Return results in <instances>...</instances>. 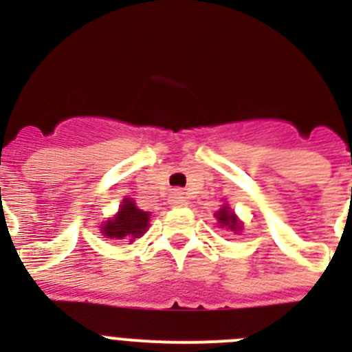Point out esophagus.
Here are the masks:
<instances>
[{"instance_id":"esophagus-1","label":"esophagus","mask_w":352,"mask_h":352,"mask_svg":"<svg viewBox=\"0 0 352 352\" xmlns=\"http://www.w3.org/2000/svg\"><path fill=\"white\" fill-rule=\"evenodd\" d=\"M169 204H170V206H174V208H178V206H185V204H186L185 192H182V190H174L173 194H170Z\"/></svg>"}]
</instances>
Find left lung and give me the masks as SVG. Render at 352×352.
<instances>
[{
    "instance_id": "left-lung-1",
    "label": "left lung",
    "mask_w": 352,
    "mask_h": 352,
    "mask_svg": "<svg viewBox=\"0 0 352 352\" xmlns=\"http://www.w3.org/2000/svg\"><path fill=\"white\" fill-rule=\"evenodd\" d=\"M214 219H217L219 227H222L226 231H231L234 234H239V232L243 231V222L238 219V214L234 213V210L227 203H223L220 210L214 213Z\"/></svg>"
}]
</instances>
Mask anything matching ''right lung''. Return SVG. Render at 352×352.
Returning a JSON list of instances; mask_svg holds the SVG:
<instances>
[{"label": "right lung", "instance_id": "1", "mask_svg": "<svg viewBox=\"0 0 352 352\" xmlns=\"http://www.w3.org/2000/svg\"><path fill=\"white\" fill-rule=\"evenodd\" d=\"M149 219V211H142L132 199L123 197L116 214L102 222L100 232L109 239H125L129 243H133L148 231Z\"/></svg>", "mask_w": 352, "mask_h": 352}]
</instances>
